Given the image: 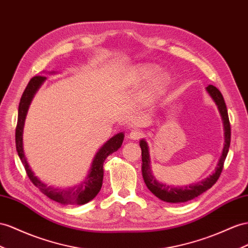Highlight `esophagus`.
I'll list each match as a JSON object with an SVG mask.
<instances>
[{"instance_id":"esophagus-1","label":"esophagus","mask_w":248,"mask_h":248,"mask_svg":"<svg viewBox=\"0 0 248 248\" xmlns=\"http://www.w3.org/2000/svg\"><path fill=\"white\" fill-rule=\"evenodd\" d=\"M141 137H142L141 131H139L137 129H133L129 134V138L132 139V140H138V139L141 138Z\"/></svg>"}]
</instances>
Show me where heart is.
Returning <instances> with one entry per match:
<instances>
[{
	"mask_svg": "<svg viewBox=\"0 0 248 248\" xmlns=\"http://www.w3.org/2000/svg\"><path fill=\"white\" fill-rule=\"evenodd\" d=\"M157 72V69L153 66L148 65V63H143V65H139L133 70L132 73L128 78V84L132 87H140L145 84L150 78H152L155 73ZM167 78L163 75L158 76L149 87V90L147 93V100L151 101L154 100L157 96L163 92L164 88L167 86Z\"/></svg>",
	"mask_w": 248,
	"mask_h": 248,
	"instance_id": "obj_1",
	"label": "heart"
}]
</instances>
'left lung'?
I'll use <instances>...</instances> for the list:
<instances>
[{"label":"left lung","mask_w":248,"mask_h":248,"mask_svg":"<svg viewBox=\"0 0 248 248\" xmlns=\"http://www.w3.org/2000/svg\"><path fill=\"white\" fill-rule=\"evenodd\" d=\"M206 91L209 94V96H211L212 99L215 101V104L218 107L222 122H223L224 142H225L223 151H222V155L217 164V168H216L215 172L212 175H209V177H207V178L203 179L200 182L189 185L188 186H168L166 183L159 182L155 178V176L152 174L148 142L145 141L144 139H141V140L139 141V144H140V148H141V156H142L141 172H142L144 183L151 192L153 193L157 198H159L162 201L170 202V203H182V202L192 200L196 198V197H198L201 194L206 192L208 188H211L215 185L216 181L219 179V177L221 175L225 158L228 153V149H230V144H231V124H230V119H228L225 101L223 96H222L221 92L213 85L207 86Z\"/></svg>","instance_id":"obj_1"}]
</instances>
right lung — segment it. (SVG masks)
Here are the masks:
<instances>
[{"mask_svg":"<svg viewBox=\"0 0 248 248\" xmlns=\"http://www.w3.org/2000/svg\"><path fill=\"white\" fill-rule=\"evenodd\" d=\"M50 73L54 74L55 72L53 71ZM45 80V76H34V78H31L28 82V85L26 89H25V91L21 97L20 105H18L17 124L16 129V144L17 154L23 163V166L25 167V170H26V173L31 182H32L43 194H45L48 198L55 202H59L63 205L85 204V203L91 201L94 197L99 193L101 186H103L104 179V162L108 156L114 153V152H116L120 147H122L124 134L122 132L118 133L116 135H114L98 150L97 153L94 156L92 166L90 168V170H89L88 176L86 177L85 181L81 182L80 185L74 187L60 188L48 186L46 183L41 181L34 175L33 170H31L29 163L27 162L26 156L24 154L23 131L29 106L31 104V101H32L35 93Z\"/></svg>","mask_w":248,"mask_h":248,"instance_id":"obj_1","label":"right lung"}]
</instances>
